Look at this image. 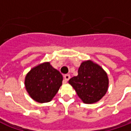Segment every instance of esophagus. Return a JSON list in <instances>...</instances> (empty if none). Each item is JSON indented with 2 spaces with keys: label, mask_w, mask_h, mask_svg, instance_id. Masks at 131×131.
I'll list each match as a JSON object with an SVG mask.
<instances>
[{
  "label": "esophagus",
  "mask_w": 131,
  "mask_h": 131,
  "mask_svg": "<svg viewBox=\"0 0 131 131\" xmlns=\"http://www.w3.org/2000/svg\"><path fill=\"white\" fill-rule=\"evenodd\" d=\"M69 79H70V75H69V74H65V75H64L63 83H66L68 81Z\"/></svg>",
  "instance_id": "esophagus-1"
}]
</instances>
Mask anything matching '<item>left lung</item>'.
Here are the masks:
<instances>
[{"instance_id": "1", "label": "left lung", "mask_w": 131, "mask_h": 131, "mask_svg": "<svg viewBox=\"0 0 131 131\" xmlns=\"http://www.w3.org/2000/svg\"><path fill=\"white\" fill-rule=\"evenodd\" d=\"M78 96L85 104L98 102L106 94L109 85L107 73L91 60L84 61L78 70V76L69 81Z\"/></svg>"}]
</instances>
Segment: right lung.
Returning a JSON list of instances; mask_svg holds the SVG:
<instances>
[{"label": "right lung", "mask_w": 131, "mask_h": 131, "mask_svg": "<svg viewBox=\"0 0 131 131\" xmlns=\"http://www.w3.org/2000/svg\"><path fill=\"white\" fill-rule=\"evenodd\" d=\"M63 77L50 62L32 68L25 77V88L35 101L44 103L51 101L62 84Z\"/></svg>", "instance_id": "right-lung-1"}]
</instances>
